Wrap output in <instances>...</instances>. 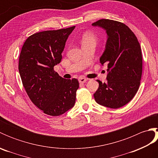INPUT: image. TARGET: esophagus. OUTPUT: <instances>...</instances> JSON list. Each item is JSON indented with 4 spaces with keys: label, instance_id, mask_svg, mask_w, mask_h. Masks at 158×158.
<instances>
[{
    "label": "esophagus",
    "instance_id": "34e87169",
    "mask_svg": "<svg viewBox=\"0 0 158 158\" xmlns=\"http://www.w3.org/2000/svg\"><path fill=\"white\" fill-rule=\"evenodd\" d=\"M87 81V79L84 78V77H79V81L81 83H84Z\"/></svg>",
    "mask_w": 158,
    "mask_h": 158
}]
</instances>
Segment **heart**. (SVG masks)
I'll use <instances>...</instances> for the list:
<instances>
[{
  "label": "heart",
  "instance_id": "1",
  "mask_svg": "<svg viewBox=\"0 0 158 158\" xmlns=\"http://www.w3.org/2000/svg\"><path fill=\"white\" fill-rule=\"evenodd\" d=\"M96 36L92 32H86L81 37L82 45L88 44V43H95L96 44Z\"/></svg>",
  "mask_w": 158,
  "mask_h": 158
}]
</instances>
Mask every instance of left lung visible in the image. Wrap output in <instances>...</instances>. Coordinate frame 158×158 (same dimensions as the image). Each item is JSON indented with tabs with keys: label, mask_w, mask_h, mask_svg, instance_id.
I'll list each match as a JSON object with an SVG mask.
<instances>
[{
	"label": "left lung",
	"mask_w": 158,
	"mask_h": 158,
	"mask_svg": "<svg viewBox=\"0 0 158 158\" xmlns=\"http://www.w3.org/2000/svg\"><path fill=\"white\" fill-rule=\"evenodd\" d=\"M106 31L108 38L100 62L108 64L107 81L99 80L94 94L99 105L111 109L128 103L139 88L143 72L142 52L136 35L123 23L102 19L92 23Z\"/></svg>",
	"instance_id": "left-lung-1"
}]
</instances>
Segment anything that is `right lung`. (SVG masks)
Listing matches in <instances>:
<instances>
[{"label":"right lung","mask_w":158,"mask_h":158,"mask_svg":"<svg viewBox=\"0 0 158 158\" xmlns=\"http://www.w3.org/2000/svg\"><path fill=\"white\" fill-rule=\"evenodd\" d=\"M75 28L35 33L20 52L18 69L23 88L32 102L47 115H61L75 103L78 80L64 79L53 69L61 62L65 43Z\"/></svg>","instance_id":"obj_1"}]
</instances>
